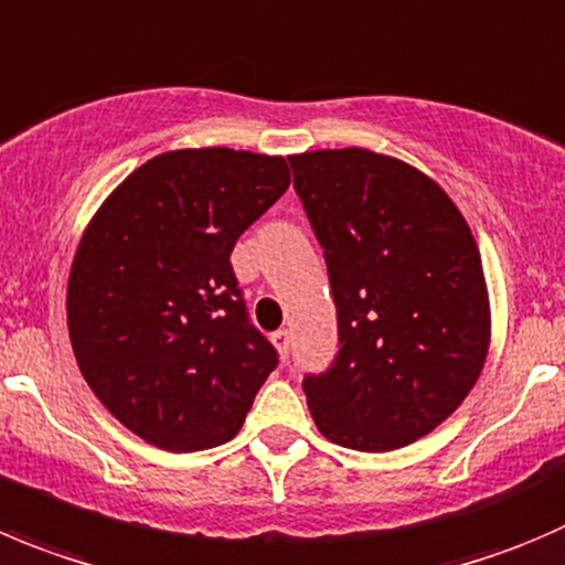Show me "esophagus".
<instances>
[{
    "label": "esophagus",
    "mask_w": 565,
    "mask_h": 565,
    "mask_svg": "<svg viewBox=\"0 0 565 565\" xmlns=\"http://www.w3.org/2000/svg\"><path fill=\"white\" fill-rule=\"evenodd\" d=\"M289 342H292V339H289V331L273 333V344H276V350H278V355H281V359H287V355H289Z\"/></svg>",
    "instance_id": "34e87169"
}]
</instances>
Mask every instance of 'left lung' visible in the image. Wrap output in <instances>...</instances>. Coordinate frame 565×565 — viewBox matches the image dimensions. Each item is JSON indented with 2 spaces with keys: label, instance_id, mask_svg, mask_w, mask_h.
I'll use <instances>...</instances> for the list:
<instances>
[{
  "label": "left lung",
  "instance_id": "1",
  "mask_svg": "<svg viewBox=\"0 0 565 565\" xmlns=\"http://www.w3.org/2000/svg\"><path fill=\"white\" fill-rule=\"evenodd\" d=\"M326 250L339 353L303 377L333 445L388 452L430 434L472 392L491 339L483 262L450 195L366 149L289 157Z\"/></svg>",
  "mask_w": 565,
  "mask_h": 565
}]
</instances>
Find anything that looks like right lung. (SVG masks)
<instances>
[{
  "instance_id": "right-lung-1",
  "label": "right lung",
  "mask_w": 565,
  "mask_h": 565,
  "mask_svg": "<svg viewBox=\"0 0 565 565\" xmlns=\"http://www.w3.org/2000/svg\"><path fill=\"white\" fill-rule=\"evenodd\" d=\"M287 188L284 157L168 151L87 223L65 295L71 348L104 408L149 445L195 452L234 439L276 370L228 256Z\"/></svg>"
}]
</instances>
